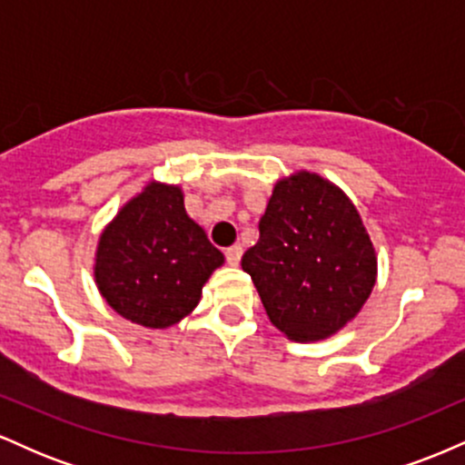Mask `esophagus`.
I'll return each instance as SVG.
<instances>
[{"label": "esophagus", "mask_w": 465, "mask_h": 465, "mask_svg": "<svg viewBox=\"0 0 465 465\" xmlns=\"http://www.w3.org/2000/svg\"><path fill=\"white\" fill-rule=\"evenodd\" d=\"M225 255H227V262L229 264L238 266L240 264V258H242V247H240V244H233V247H229L225 251Z\"/></svg>", "instance_id": "34e87169"}]
</instances>
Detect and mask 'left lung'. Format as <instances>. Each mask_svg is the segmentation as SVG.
I'll list each match as a JSON object with an SVG mask.
<instances>
[{
    "label": "left lung",
    "mask_w": 465,
    "mask_h": 465,
    "mask_svg": "<svg viewBox=\"0 0 465 465\" xmlns=\"http://www.w3.org/2000/svg\"><path fill=\"white\" fill-rule=\"evenodd\" d=\"M240 264L271 323L300 343L345 328L378 277L376 249L356 205L311 170L277 181L260 218L258 242Z\"/></svg>",
    "instance_id": "left-lung-1"
}]
</instances>
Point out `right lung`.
Listing matches in <instances>:
<instances>
[{"mask_svg": "<svg viewBox=\"0 0 465 465\" xmlns=\"http://www.w3.org/2000/svg\"><path fill=\"white\" fill-rule=\"evenodd\" d=\"M225 255L188 216L179 185L148 181L117 210L95 247L94 280L120 317L151 330L179 323Z\"/></svg>", "mask_w": 465, "mask_h": 465, "instance_id": "add662e5", "label": "right lung"}]
</instances>
